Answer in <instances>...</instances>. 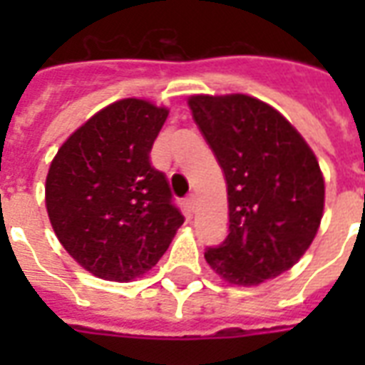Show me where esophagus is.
Segmentation results:
<instances>
[{
  "mask_svg": "<svg viewBox=\"0 0 365 365\" xmlns=\"http://www.w3.org/2000/svg\"><path fill=\"white\" fill-rule=\"evenodd\" d=\"M195 205H197V202H195V195H189L187 199H185V208H187L189 214H193L195 212Z\"/></svg>",
  "mask_w": 365,
  "mask_h": 365,
  "instance_id": "obj_1",
  "label": "esophagus"
}]
</instances>
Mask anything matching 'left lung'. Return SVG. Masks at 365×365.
<instances>
[{
    "mask_svg": "<svg viewBox=\"0 0 365 365\" xmlns=\"http://www.w3.org/2000/svg\"><path fill=\"white\" fill-rule=\"evenodd\" d=\"M227 182L229 235L206 248L208 265L239 286L288 271L324 214V178L312 149L274 108L246 94L187 100Z\"/></svg>",
    "mask_w": 365,
    "mask_h": 365,
    "instance_id": "left-lung-1",
    "label": "left lung"
}]
</instances>
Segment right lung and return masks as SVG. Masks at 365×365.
<instances>
[{
  "label": "right lung",
  "mask_w": 365,
  "mask_h": 365,
  "mask_svg": "<svg viewBox=\"0 0 365 365\" xmlns=\"http://www.w3.org/2000/svg\"><path fill=\"white\" fill-rule=\"evenodd\" d=\"M166 117L148 100H119L79 126L51 163V225L94 277L128 282L148 272L183 223L166 176L149 163Z\"/></svg>",
  "instance_id": "right-lung-1"
}]
</instances>
